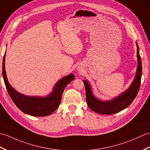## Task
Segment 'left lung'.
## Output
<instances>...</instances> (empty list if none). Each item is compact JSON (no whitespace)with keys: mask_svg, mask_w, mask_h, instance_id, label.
Wrapping results in <instances>:
<instances>
[{"mask_svg":"<svg viewBox=\"0 0 150 150\" xmlns=\"http://www.w3.org/2000/svg\"><path fill=\"white\" fill-rule=\"evenodd\" d=\"M137 55L138 66L135 77L130 87L119 97L110 101H101L98 100L92 94L90 84L88 81L84 80L86 103L91 110L101 115H112L125 109L132 103L139 92L142 76V62L139 55V48L137 43Z\"/></svg>","mask_w":150,"mask_h":150,"instance_id":"obj_1","label":"left lung"}]
</instances>
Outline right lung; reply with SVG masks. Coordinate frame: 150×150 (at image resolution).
Segmentation results:
<instances>
[{
  "instance_id": "right-lung-1",
  "label": "right lung",
  "mask_w": 150,
  "mask_h": 150,
  "mask_svg": "<svg viewBox=\"0 0 150 150\" xmlns=\"http://www.w3.org/2000/svg\"><path fill=\"white\" fill-rule=\"evenodd\" d=\"M5 56L3 57L2 76L8 93L15 104L22 112L31 116L43 117L52 114L59 107L66 86L75 79L72 73L57 82L52 93L45 97H30L18 93L9 84L5 70Z\"/></svg>"
}]
</instances>
